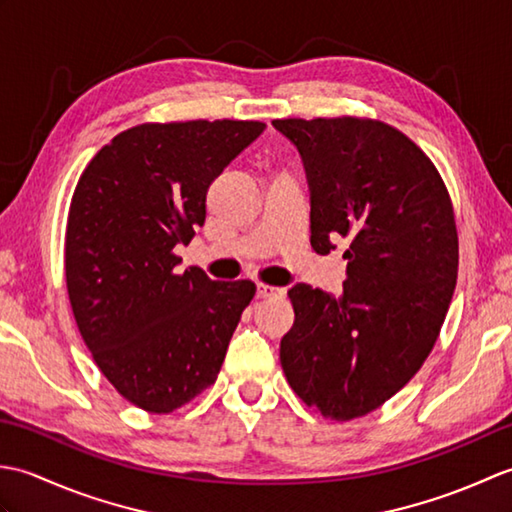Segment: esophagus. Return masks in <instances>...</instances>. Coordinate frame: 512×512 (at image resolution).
<instances>
[{
    "label": "esophagus",
    "instance_id": "1",
    "mask_svg": "<svg viewBox=\"0 0 512 512\" xmlns=\"http://www.w3.org/2000/svg\"><path fill=\"white\" fill-rule=\"evenodd\" d=\"M284 295V288H277V286H268V284H259L257 286V297L259 299H268V297H279Z\"/></svg>",
    "mask_w": 512,
    "mask_h": 512
}]
</instances>
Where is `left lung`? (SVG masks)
I'll use <instances>...</instances> for the list:
<instances>
[{
  "label": "left lung",
  "mask_w": 512,
  "mask_h": 512,
  "mask_svg": "<svg viewBox=\"0 0 512 512\" xmlns=\"http://www.w3.org/2000/svg\"><path fill=\"white\" fill-rule=\"evenodd\" d=\"M310 182V246L347 242L343 292L297 284L281 339L292 391L347 422L398 394L438 341L458 281V228L431 158L394 125L363 116L281 118Z\"/></svg>",
  "instance_id": "1"
}]
</instances>
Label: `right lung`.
I'll list each match as a JSON object with an SVG mask.
<instances>
[{"instance_id": "add662e5", "label": "right lung", "mask_w": 512, "mask_h": 512, "mask_svg": "<svg viewBox=\"0 0 512 512\" xmlns=\"http://www.w3.org/2000/svg\"><path fill=\"white\" fill-rule=\"evenodd\" d=\"M262 121L143 123L116 134L83 169L65 226V284L85 345L125 400L171 413L215 383L248 279L178 273L204 224L206 191Z\"/></svg>"}]
</instances>
